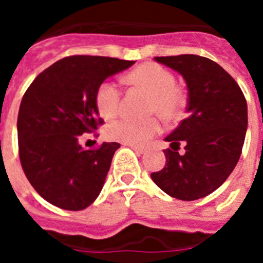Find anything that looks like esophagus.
Masks as SVG:
<instances>
[{"mask_svg": "<svg viewBox=\"0 0 263 263\" xmlns=\"http://www.w3.org/2000/svg\"><path fill=\"white\" fill-rule=\"evenodd\" d=\"M125 146H129L130 148H133L134 152L138 153V154H143V153H145V147H141V146H136V145H126V143H125Z\"/></svg>", "mask_w": 263, "mask_h": 263, "instance_id": "esophagus-1", "label": "esophagus"}]
</instances>
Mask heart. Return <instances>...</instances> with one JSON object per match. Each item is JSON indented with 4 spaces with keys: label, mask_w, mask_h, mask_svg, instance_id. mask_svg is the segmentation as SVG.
<instances>
[{
    "label": "heart",
    "mask_w": 263,
    "mask_h": 263,
    "mask_svg": "<svg viewBox=\"0 0 263 263\" xmlns=\"http://www.w3.org/2000/svg\"><path fill=\"white\" fill-rule=\"evenodd\" d=\"M126 80L138 85L150 93L147 103L148 111H157L160 117L173 120L180 115L183 109V96L175 88V78L170 71L155 63H145L129 72ZM121 92L111 81L100 85L96 93V108L104 120L115 118L120 109ZM160 124L157 117L146 120L120 118L108 125L105 134L109 139L126 143L143 145L147 139L159 132Z\"/></svg>",
    "instance_id": "obj_1"
}]
</instances>
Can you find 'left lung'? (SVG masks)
I'll return each instance as SVG.
<instances>
[{
    "label": "left lung",
    "instance_id": "obj_1",
    "mask_svg": "<svg viewBox=\"0 0 263 263\" xmlns=\"http://www.w3.org/2000/svg\"><path fill=\"white\" fill-rule=\"evenodd\" d=\"M182 75L188 89V117L164 141L166 166L153 182L179 200L191 201L216 191L236 167L248 129L242 90L221 66L199 55L157 57ZM184 142L186 153H177Z\"/></svg>",
    "mask_w": 263,
    "mask_h": 263
}]
</instances>
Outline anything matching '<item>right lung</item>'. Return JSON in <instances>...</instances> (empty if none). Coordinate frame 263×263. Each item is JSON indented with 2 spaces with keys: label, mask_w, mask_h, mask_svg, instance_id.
I'll return each mask as SVG.
<instances>
[{
  "label": "right lung",
  "mask_w": 263,
  "mask_h": 263,
  "mask_svg": "<svg viewBox=\"0 0 263 263\" xmlns=\"http://www.w3.org/2000/svg\"><path fill=\"white\" fill-rule=\"evenodd\" d=\"M134 63L88 55L63 58L39 73L23 95L17 121L21 164L35 191L52 205L81 211L103 190L120 143L87 150L79 137L103 124L96 108L100 85Z\"/></svg>",
  "instance_id": "right-lung-1"
}]
</instances>
